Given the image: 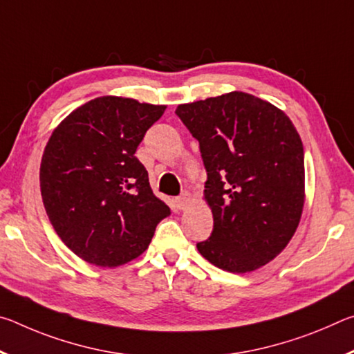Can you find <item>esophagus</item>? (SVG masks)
I'll use <instances>...</instances> for the list:
<instances>
[{"mask_svg":"<svg viewBox=\"0 0 354 354\" xmlns=\"http://www.w3.org/2000/svg\"><path fill=\"white\" fill-rule=\"evenodd\" d=\"M189 203H190L189 192H183V194L179 195L178 198H176V206H178L179 209H185V207L189 206Z\"/></svg>","mask_w":354,"mask_h":354,"instance_id":"1","label":"esophagus"}]
</instances>
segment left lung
Segmentation results:
<instances>
[{
  "label": "left lung",
  "instance_id": "8db88e82",
  "mask_svg": "<svg viewBox=\"0 0 354 354\" xmlns=\"http://www.w3.org/2000/svg\"><path fill=\"white\" fill-rule=\"evenodd\" d=\"M200 143L207 171L211 237L201 256L231 273L277 257L295 232L304 203L303 143L289 117L250 93L181 104L175 111Z\"/></svg>",
  "mask_w": 354,
  "mask_h": 354
}]
</instances>
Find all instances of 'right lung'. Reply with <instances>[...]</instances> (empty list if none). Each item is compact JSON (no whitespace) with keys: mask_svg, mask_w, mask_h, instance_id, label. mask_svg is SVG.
Returning a JSON list of instances; mask_svg holds the SVG:
<instances>
[{"mask_svg":"<svg viewBox=\"0 0 354 354\" xmlns=\"http://www.w3.org/2000/svg\"><path fill=\"white\" fill-rule=\"evenodd\" d=\"M164 111L131 98L100 97L71 112L48 140L41 200L57 236L86 262L117 267L136 259L170 215L136 158Z\"/></svg>","mask_w":354,"mask_h":354,"instance_id":"1","label":"right lung"}]
</instances>
